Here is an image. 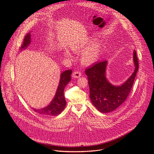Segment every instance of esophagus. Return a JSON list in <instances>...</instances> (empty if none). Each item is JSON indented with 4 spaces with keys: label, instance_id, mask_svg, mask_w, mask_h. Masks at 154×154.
I'll return each mask as SVG.
<instances>
[{
    "label": "esophagus",
    "instance_id": "1",
    "mask_svg": "<svg viewBox=\"0 0 154 154\" xmlns=\"http://www.w3.org/2000/svg\"><path fill=\"white\" fill-rule=\"evenodd\" d=\"M80 76H82V73L80 71H77L74 72L72 74V77L75 79L79 78Z\"/></svg>",
    "mask_w": 154,
    "mask_h": 154
}]
</instances>
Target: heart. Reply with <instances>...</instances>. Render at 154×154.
Masks as SVG:
<instances>
[{"label": "heart", "instance_id": "obj_1", "mask_svg": "<svg viewBox=\"0 0 154 154\" xmlns=\"http://www.w3.org/2000/svg\"><path fill=\"white\" fill-rule=\"evenodd\" d=\"M93 42V39L86 41H75L70 45L71 49L74 52H79L83 49L84 50L81 53L80 60L81 62L85 65H90L97 61L100 57L102 51V45L99 42H95L89 47L90 44ZM88 47L89 48H88ZM64 55L68 58H71L72 54L68 50L64 49L63 51Z\"/></svg>", "mask_w": 154, "mask_h": 154}]
</instances>
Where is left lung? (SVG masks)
Here are the masks:
<instances>
[{
  "label": "left lung",
  "mask_w": 154,
  "mask_h": 154,
  "mask_svg": "<svg viewBox=\"0 0 154 154\" xmlns=\"http://www.w3.org/2000/svg\"><path fill=\"white\" fill-rule=\"evenodd\" d=\"M135 70L131 75L120 86L109 83L106 77L108 61L105 60L86 69L90 87V97L94 106L101 113H109L118 108L127 99L132 88L138 69L135 50L133 53Z\"/></svg>",
  "instance_id": "1"
}]
</instances>
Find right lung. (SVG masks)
Masks as SVG:
<instances>
[{
    "label": "right lung",
    "instance_id": "1",
    "mask_svg": "<svg viewBox=\"0 0 154 154\" xmlns=\"http://www.w3.org/2000/svg\"><path fill=\"white\" fill-rule=\"evenodd\" d=\"M31 42V33L29 32L27 33L24 39L23 45L20 47V51L26 49ZM72 74V70H66L61 74L60 82L57 88L55 95L47 106L41 109L33 108V110L41 115H46L48 116H55L60 114L66 105L64 96V90L65 86L71 81V75Z\"/></svg>",
    "mask_w": 154,
    "mask_h": 154
}]
</instances>
